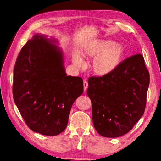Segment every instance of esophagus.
<instances>
[{
	"label": "esophagus",
	"instance_id": "1",
	"mask_svg": "<svg viewBox=\"0 0 161 161\" xmlns=\"http://www.w3.org/2000/svg\"><path fill=\"white\" fill-rule=\"evenodd\" d=\"M88 82H87L86 81H84L83 82V86H84V91H86L87 88H88Z\"/></svg>",
	"mask_w": 161,
	"mask_h": 161
}]
</instances>
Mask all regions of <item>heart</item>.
Masks as SVG:
<instances>
[{
  "mask_svg": "<svg viewBox=\"0 0 161 161\" xmlns=\"http://www.w3.org/2000/svg\"><path fill=\"white\" fill-rule=\"evenodd\" d=\"M125 53L123 45L110 40H99L92 42L84 50V56L93 59L92 70L99 76H106L119 66ZM72 61L79 69H83L85 64L81 56L78 53L73 54Z\"/></svg>",
  "mask_w": 161,
  "mask_h": 161,
  "instance_id": "1",
  "label": "heart"
}]
</instances>
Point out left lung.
Listing matches in <instances>:
<instances>
[{
	"label": "left lung",
	"instance_id": "1",
	"mask_svg": "<svg viewBox=\"0 0 161 161\" xmlns=\"http://www.w3.org/2000/svg\"><path fill=\"white\" fill-rule=\"evenodd\" d=\"M86 93L94 127L101 136L117 138L132 129L144 114L150 75L141 54L121 62L110 74L91 77Z\"/></svg>",
	"mask_w": 161,
	"mask_h": 161
}]
</instances>
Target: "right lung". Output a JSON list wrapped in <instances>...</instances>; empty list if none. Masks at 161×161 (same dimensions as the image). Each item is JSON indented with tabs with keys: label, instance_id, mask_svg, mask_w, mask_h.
Instances as JSON below:
<instances>
[{
	"label": "right lung",
	"instance_id": "1",
	"mask_svg": "<svg viewBox=\"0 0 161 161\" xmlns=\"http://www.w3.org/2000/svg\"><path fill=\"white\" fill-rule=\"evenodd\" d=\"M58 43L53 37L36 34L22 47L14 68V103L28 127L46 136L66 129L72 105L83 92L81 78L67 76Z\"/></svg>",
	"mask_w": 161,
	"mask_h": 161
}]
</instances>
